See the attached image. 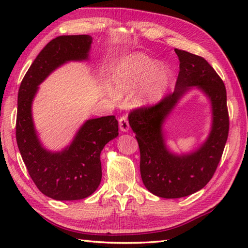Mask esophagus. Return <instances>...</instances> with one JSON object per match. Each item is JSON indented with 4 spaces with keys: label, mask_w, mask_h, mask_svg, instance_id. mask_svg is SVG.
<instances>
[{
    "label": "esophagus",
    "mask_w": 248,
    "mask_h": 248,
    "mask_svg": "<svg viewBox=\"0 0 248 248\" xmlns=\"http://www.w3.org/2000/svg\"><path fill=\"white\" fill-rule=\"evenodd\" d=\"M129 128H130L129 121H128L127 117H125V116H124V117H121L119 119V129H120L121 132H124L125 133V132H128V131H129Z\"/></svg>",
    "instance_id": "esophagus-1"
}]
</instances>
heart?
Here are the masks:
<instances>
[{"label":"heart","instance_id":"obj_1","mask_svg":"<svg viewBox=\"0 0 248 248\" xmlns=\"http://www.w3.org/2000/svg\"><path fill=\"white\" fill-rule=\"evenodd\" d=\"M171 78V71L163 62H156L143 53L125 55L117 62L110 75L114 96L132 93L133 104L147 107L159 102Z\"/></svg>","mask_w":248,"mask_h":248}]
</instances>
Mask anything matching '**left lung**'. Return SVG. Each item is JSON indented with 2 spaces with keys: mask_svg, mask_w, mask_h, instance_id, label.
Segmentation results:
<instances>
[{
  "mask_svg": "<svg viewBox=\"0 0 248 248\" xmlns=\"http://www.w3.org/2000/svg\"><path fill=\"white\" fill-rule=\"evenodd\" d=\"M180 71L175 91L150 108L129 115L140 152V176L155 196L181 198L200 191L213 177L228 138L227 94L222 78L202 57L175 49ZM195 88L212 104V129L207 139L189 153L172 152L166 144L164 124L178 101Z\"/></svg>",
  "mask_w": 248,
  "mask_h": 248,
  "instance_id": "left-lung-1",
  "label": "left lung"
}]
</instances>
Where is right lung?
I'll use <instances>...</instances> for the list:
<instances>
[{
	"label": "right lung",
	"instance_id": "obj_1",
	"mask_svg": "<svg viewBox=\"0 0 248 248\" xmlns=\"http://www.w3.org/2000/svg\"><path fill=\"white\" fill-rule=\"evenodd\" d=\"M93 38L89 35H65L51 40L37 55L18 93L16 138L28 171L39 191L55 200L86 198L102 178L100 155L118 136L115 116L86 120L69 145L61 151L46 149L35 128L34 98L39 85L57 68L69 62L89 60Z\"/></svg>",
	"mask_w": 248,
	"mask_h": 248
}]
</instances>
